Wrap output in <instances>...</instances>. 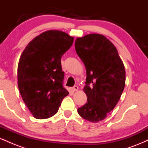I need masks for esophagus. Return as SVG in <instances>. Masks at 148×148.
<instances>
[{
	"label": "esophagus",
	"mask_w": 148,
	"mask_h": 148,
	"mask_svg": "<svg viewBox=\"0 0 148 148\" xmlns=\"http://www.w3.org/2000/svg\"><path fill=\"white\" fill-rule=\"evenodd\" d=\"M78 90H79V87H78L77 86H74V87L72 88V92H76V91H77Z\"/></svg>",
	"instance_id": "obj_1"
}]
</instances>
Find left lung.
I'll list each match as a JSON object with an SVG mask.
<instances>
[{
  "label": "left lung",
  "instance_id": "left-lung-1",
  "mask_svg": "<svg viewBox=\"0 0 148 148\" xmlns=\"http://www.w3.org/2000/svg\"><path fill=\"white\" fill-rule=\"evenodd\" d=\"M77 55L86 69L84 92L87 103L77 111L85 120H104L120 99L125 86V69L118 50L100 34H89L75 41Z\"/></svg>",
  "mask_w": 148,
  "mask_h": 148
}]
</instances>
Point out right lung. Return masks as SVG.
<instances>
[{
  "label": "right lung",
  "instance_id": "add662e5",
  "mask_svg": "<svg viewBox=\"0 0 148 148\" xmlns=\"http://www.w3.org/2000/svg\"><path fill=\"white\" fill-rule=\"evenodd\" d=\"M74 37L60 30H47L26 46L18 64V87L22 99L36 119H47L58 111L69 92L63 88L61 58Z\"/></svg>",
  "mask_w": 148,
  "mask_h": 148
}]
</instances>
